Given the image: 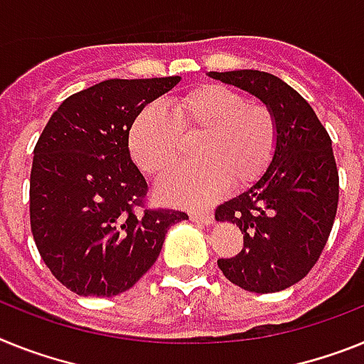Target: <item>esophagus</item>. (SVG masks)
<instances>
[{"label": "esophagus", "instance_id": "34e87169", "mask_svg": "<svg viewBox=\"0 0 364 364\" xmlns=\"http://www.w3.org/2000/svg\"><path fill=\"white\" fill-rule=\"evenodd\" d=\"M189 219L193 220V223H198V225H212V223H213L212 213L191 212V213H189Z\"/></svg>", "mask_w": 364, "mask_h": 364}]
</instances>
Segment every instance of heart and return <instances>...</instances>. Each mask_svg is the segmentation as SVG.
Wrapping results in <instances>:
<instances>
[{"mask_svg": "<svg viewBox=\"0 0 364 364\" xmlns=\"http://www.w3.org/2000/svg\"><path fill=\"white\" fill-rule=\"evenodd\" d=\"M200 160L176 167L158 180L156 195L175 206L200 208L265 173L276 151V119L259 101H247L223 85H203L176 95L167 112L151 105L129 130L130 156L147 175H160L180 160L184 138L197 136Z\"/></svg>", "mask_w": 364, "mask_h": 364, "instance_id": "obj_1", "label": "heart"}]
</instances>
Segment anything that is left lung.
Instances as JSON below:
<instances>
[{
	"label": "left lung",
	"mask_w": 364,
	"mask_h": 364,
	"mask_svg": "<svg viewBox=\"0 0 364 364\" xmlns=\"http://www.w3.org/2000/svg\"><path fill=\"white\" fill-rule=\"evenodd\" d=\"M271 108L276 151L247 191L215 210L237 226L243 250L219 259L223 274L245 291L278 293L311 271L330 237L338 204V173L330 134L309 102L278 77L257 70L210 71Z\"/></svg>",
	"instance_id": "obj_1"
}]
</instances>
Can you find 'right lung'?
I'll use <instances>...</instances> for the list:
<instances>
[{
	"label": "right lung",
	"instance_id": "1",
	"mask_svg": "<svg viewBox=\"0 0 364 364\" xmlns=\"http://www.w3.org/2000/svg\"><path fill=\"white\" fill-rule=\"evenodd\" d=\"M180 77L108 79L53 112L34 147L29 212L51 274L80 296H116L160 256L184 212L145 210L147 182L130 158L129 130Z\"/></svg>",
	"mask_w": 364,
	"mask_h": 364
}]
</instances>
